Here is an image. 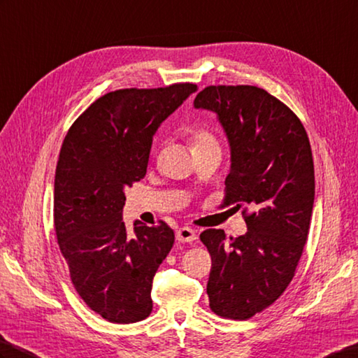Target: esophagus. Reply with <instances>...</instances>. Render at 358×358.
<instances>
[{"label":"esophagus","instance_id":"34e87169","mask_svg":"<svg viewBox=\"0 0 358 358\" xmlns=\"http://www.w3.org/2000/svg\"><path fill=\"white\" fill-rule=\"evenodd\" d=\"M196 238V232L191 228H179L176 232V240L180 243H191Z\"/></svg>","mask_w":358,"mask_h":358}]
</instances>
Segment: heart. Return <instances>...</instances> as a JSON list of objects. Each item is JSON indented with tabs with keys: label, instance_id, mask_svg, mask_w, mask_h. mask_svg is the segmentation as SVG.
I'll return each instance as SVG.
<instances>
[{
	"label": "heart",
	"instance_id": "obj_1",
	"mask_svg": "<svg viewBox=\"0 0 358 358\" xmlns=\"http://www.w3.org/2000/svg\"><path fill=\"white\" fill-rule=\"evenodd\" d=\"M191 136H193L194 150H202L206 149V147H219L217 138L208 127H196Z\"/></svg>",
	"mask_w": 358,
	"mask_h": 358
}]
</instances>
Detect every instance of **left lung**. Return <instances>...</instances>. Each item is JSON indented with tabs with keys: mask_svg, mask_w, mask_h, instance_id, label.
Listing matches in <instances>:
<instances>
[{
	"mask_svg": "<svg viewBox=\"0 0 358 358\" xmlns=\"http://www.w3.org/2000/svg\"><path fill=\"white\" fill-rule=\"evenodd\" d=\"M194 108L215 112L229 139L222 208H243L248 224L237 238L222 229L200 234L213 259L209 307L246 320L280 298L298 267L315 203L311 147L296 113L257 86H206Z\"/></svg>",
	"mask_w": 358,
	"mask_h": 358,
	"instance_id": "left-lung-1",
	"label": "left lung"
}]
</instances>
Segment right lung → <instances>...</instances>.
I'll use <instances>...</instances> for the list:
<instances>
[{"label":"right lung","instance_id":"add662e5","mask_svg":"<svg viewBox=\"0 0 358 358\" xmlns=\"http://www.w3.org/2000/svg\"><path fill=\"white\" fill-rule=\"evenodd\" d=\"M194 83L104 94L64 139L55 178V229L71 281L88 307L113 324H134L153 308L152 282L169 255L167 223L121 222L124 189L145 176L153 135Z\"/></svg>","mask_w":358,"mask_h":358}]
</instances>
